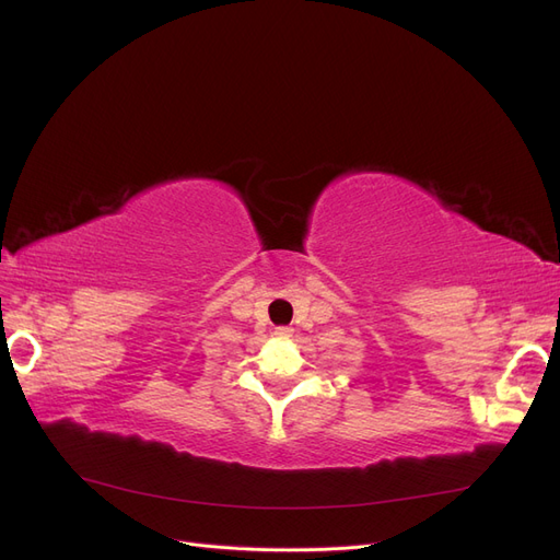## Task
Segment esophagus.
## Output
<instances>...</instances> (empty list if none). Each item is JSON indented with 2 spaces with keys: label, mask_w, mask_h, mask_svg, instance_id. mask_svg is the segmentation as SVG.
I'll return each mask as SVG.
<instances>
[{
  "label": "esophagus",
  "mask_w": 560,
  "mask_h": 560,
  "mask_svg": "<svg viewBox=\"0 0 560 560\" xmlns=\"http://www.w3.org/2000/svg\"><path fill=\"white\" fill-rule=\"evenodd\" d=\"M276 336L278 338H292L294 329L292 327H276Z\"/></svg>",
  "instance_id": "esophagus-1"
}]
</instances>
